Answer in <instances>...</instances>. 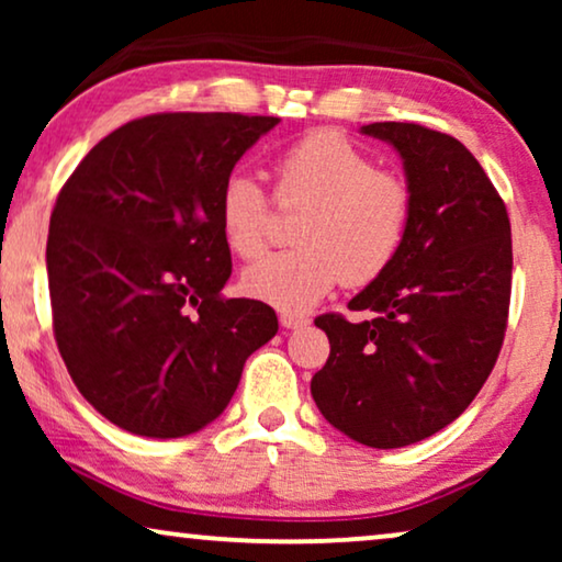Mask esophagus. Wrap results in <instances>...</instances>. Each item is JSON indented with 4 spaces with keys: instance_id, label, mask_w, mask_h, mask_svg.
I'll return each instance as SVG.
<instances>
[{
    "instance_id": "34e87169",
    "label": "esophagus",
    "mask_w": 562,
    "mask_h": 562,
    "mask_svg": "<svg viewBox=\"0 0 562 562\" xmlns=\"http://www.w3.org/2000/svg\"><path fill=\"white\" fill-rule=\"evenodd\" d=\"M281 325L286 329H302L310 325V319L302 317V314H291V312H283L281 314Z\"/></svg>"
}]
</instances>
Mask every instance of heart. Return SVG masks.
I'll return each mask as SVG.
<instances>
[{
	"mask_svg": "<svg viewBox=\"0 0 562 562\" xmlns=\"http://www.w3.org/2000/svg\"><path fill=\"white\" fill-rule=\"evenodd\" d=\"M279 202H310L299 217V248L245 268L243 289L286 312H304L337 283L363 286L386 271L412 217V191L402 176L337 130H314L273 160ZM222 235L240 258H256L268 240L271 202L256 176L235 171L217 199Z\"/></svg>",
	"mask_w": 562,
	"mask_h": 562,
	"instance_id": "b5f03b06",
	"label": "heart"
}]
</instances>
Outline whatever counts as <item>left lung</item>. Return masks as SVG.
<instances>
[{
  "mask_svg": "<svg viewBox=\"0 0 562 562\" xmlns=\"http://www.w3.org/2000/svg\"><path fill=\"white\" fill-rule=\"evenodd\" d=\"M360 133L404 166L412 217L396 258L350 299L373 319L322 314L329 358L312 396L329 425L368 448H404L468 409L504 342L512 296L506 206L473 153L412 122Z\"/></svg>",
  "mask_w": 562,
  "mask_h": 562,
  "instance_id": "8db88e82",
  "label": "left lung"
}]
</instances>
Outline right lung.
<instances>
[{
	"instance_id": "right-lung-1",
	"label": "right lung",
	"mask_w": 562,
	"mask_h": 562,
	"mask_svg": "<svg viewBox=\"0 0 562 562\" xmlns=\"http://www.w3.org/2000/svg\"><path fill=\"white\" fill-rule=\"evenodd\" d=\"M279 117L168 112L87 153L50 214L53 333L76 389L140 437H187L227 409L243 366L279 333L233 273L220 189Z\"/></svg>"
}]
</instances>
